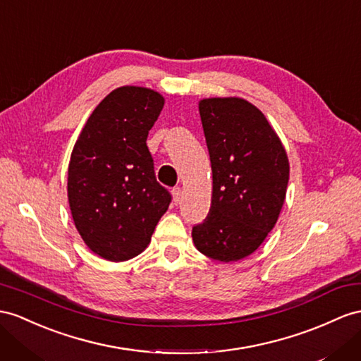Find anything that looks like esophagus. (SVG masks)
Instances as JSON below:
<instances>
[{
    "instance_id": "esophagus-1",
    "label": "esophagus",
    "mask_w": 361,
    "mask_h": 361,
    "mask_svg": "<svg viewBox=\"0 0 361 361\" xmlns=\"http://www.w3.org/2000/svg\"><path fill=\"white\" fill-rule=\"evenodd\" d=\"M180 197H181V189L180 188H173L172 189V200H173L175 204H178Z\"/></svg>"
}]
</instances>
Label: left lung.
Returning a JSON list of instances; mask_svg holds the SVG:
<instances>
[{"instance_id":"obj_1","label":"left lung","mask_w":361,"mask_h":361,"mask_svg":"<svg viewBox=\"0 0 361 361\" xmlns=\"http://www.w3.org/2000/svg\"><path fill=\"white\" fill-rule=\"evenodd\" d=\"M212 164L210 210L192 228L198 250L221 262L252 255L279 218L290 178L288 157L269 120L250 102H200Z\"/></svg>"}]
</instances>
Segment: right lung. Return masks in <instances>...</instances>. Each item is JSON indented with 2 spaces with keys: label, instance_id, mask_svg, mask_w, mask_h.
Wrapping results in <instances>:
<instances>
[{
  "label": "right lung",
  "instance_id": "add662e5",
  "mask_svg": "<svg viewBox=\"0 0 361 361\" xmlns=\"http://www.w3.org/2000/svg\"><path fill=\"white\" fill-rule=\"evenodd\" d=\"M164 99L142 87H120L100 102L73 147L68 202L90 250L122 262L143 252L171 204L155 178L146 138Z\"/></svg>",
  "mask_w": 361,
  "mask_h": 361
}]
</instances>
